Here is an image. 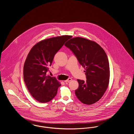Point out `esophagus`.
Returning <instances> with one entry per match:
<instances>
[{
	"label": "esophagus",
	"instance_id": "34e87169",
	"mask_svg": "<svg viewBox=\"0 0 134 134\" xmlns=\"http://www.w3.org/2000/svg\"><path fill=\"white\" fill-rule=\"evenodd\" d=\"M72 78H69V79H68L67 80H65L64 81V82H69L70 81H71V80H72Z\"/></svg>",
	"mask_w": 134,
	"mask_h": 134
}]
</instances>
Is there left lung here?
<instances>
[{
  "mask_svg": "<svg viewBox=\"0 0 134 134\" xmlns=\"http://www.w3.org/2000/svg\"><path fill=\"white\" fill-rule=\"evenodd\" d=\"M65 46L73 52L85 69L87 79L86 81L77 79V97L87 105L98 102L107 90L109 81V65L105 51L95 42L81 37L71 38Z\"/></svg>",
  "mask_w": 134,
  "mask_h": 134,
  "instance_id": "obj_1",
  "label": "left lung"
}]
</instances>
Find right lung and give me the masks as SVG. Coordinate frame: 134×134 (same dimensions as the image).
I'll list each match as a JSON object with an SVG mask.
<instances>
[{
    "label": "right lung",
    "instance_id": "1",
    "mask_svg": "<svg viewBox=\"0 0 134 134\" xmlns=\"http://www.w3.org/2000/svg\"><path fill=\"white\" fill-rule=\"evenodd\" d=\"M71 36L63 35L42 40L29 52L24 66V79L29 91L38 102H50L61 84L47 75L54 56Z\"/></svg>",
    "mask_w": 134,
    "mask_h": 134
}]
</instances>
